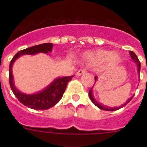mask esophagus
Returning a JSON list of instances; mask_svg holds the SVG:
<instances>
[{"instance_id": "esophagus-1", "label": "esophagus", "mask_w": 147, "mask_h": 147, "mask_svg": "<svg viewBox=\"0 0 147 147\" xmlns=\"http://www.w3.org/2000/svg\"><path fill=\"white\" fill-rule=\"evenodd\" d=\"M86 72L87 71L85 69H80L76 72V75H77V76H81V75L84 74H85Z\"/></svg>"}]
</instances>
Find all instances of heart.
<instances>
[{
	"label": "heart",
	"mask_w": 147,
	"mask_h": 147,
	"mask_svg": "<svg viewBox=\"0 0 147 147\" xmlns=\"http://www.w3.org/2000/svg\"><path fill=\"white\" fill-rule=\"evenodd\" d=\"M83 59L87 64L93 65L107 61L110 65H115L120 60V56L117 52H110L107 50H98L88 51L83 55Z\"/></svg>",
	"instance_id": "obj_1"
}]
</instances>
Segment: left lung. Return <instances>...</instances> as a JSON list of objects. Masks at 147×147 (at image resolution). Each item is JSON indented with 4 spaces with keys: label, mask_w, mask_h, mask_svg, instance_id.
<instances>
[{
    "label": "left lung",
    "mask_w": 147,
    "mask_h": 147,
    "mask_svg": "<svg viewBox=\"0 0 147 147\" xmlns=\"http://www.w3.org/2000/svg\"><path fill=\"white\" fill-rule=\"evenodd\" d=\"M129 54H130V57H131V59H132V61L135 62L136 64V66H137V71H138V74H140V71H141V63H140V61L138 60V59L137 56H136V54H135L133 51H129ZM95 81H96L97 80V76H95ZM93 87H92V88L89 90V93H88V95H89V97L90 98V100L92 101V102H93V104H94L96 106H97V107H98L99 109H101V110H106V111H115V110H119V109L121 108V107H124L125 105H127V104L129 103V102H130L131 100H132V97H130V98H129V99L127 100V102H126V103H124V105H122L121 106H120V107H108V106H106V105H104L103 104H101L99 103V102H98L96 101V100L95 99L94 96H93Z\"/></svg>",
    "instance_id": "left-lung-1"
}]
</instances>
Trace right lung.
I'll use <instances>...</instances> for the list:
<instances>
[{"mask_svg":"<svg viewBox=\"0 0 147 147\" xmlns=\"http://www.w3.org/2000/svg\"><path fill=\"white\" fill-rule=\"evenodd\" d=\"M52 49V43H43L34 45L17 53L10 62L9 85L11 90L23 105L34 110H47L57 105L62 98L67 83L72 79L73 76L56 78L52 82H51V84L41 91L33 94H27L20 92L15 87L12 74V65L15 60L20 56L25 54L34 55L38 53L49 54V52H51Z\"/></svg>","mask_w":147,"mask_h":147,"instance_id":"right-lung-1","label":"right lung"}]
</instances>
